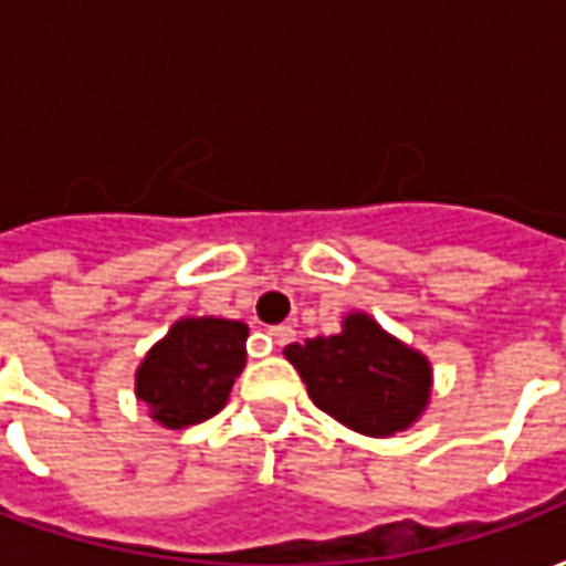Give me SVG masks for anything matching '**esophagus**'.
<instances>
[{
	"label": "esophagus",
	"mask_w": 566,
	"mask_h": 566,
	"mask_svg": "<svg viewBox=\"0 0 566 566\" xmlns=\"http://www.w3.org/2000/svg\"><path fill=\"white\" fill-rule=\"evenodd\" d=\"M294 327H287V324H282V327H272L270 331V343L279 345V348H284L287 343H294Z\"/></svg>",
	"instance_id": "esophagus-1"
}]
</instances>
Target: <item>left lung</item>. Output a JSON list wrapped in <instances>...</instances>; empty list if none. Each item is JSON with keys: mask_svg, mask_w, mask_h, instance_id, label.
Listing matches in <instances>:
<instances>
[{"mask_svg": "<svg viewBox=\"0 0 566 566\" xmlns=\"http://www.w3.org/2000/svg\"><path fill=\"white\" fill-rule=\"evenodd\" d=\"M284 357L306 381L312 403L364 437L403 433L430 406V360L367 312H348L333 336L291 343Z\"/></svg>", "mask_w": 566, "mask_h": 566, "instance_id": "left-lung-1", "label": "left lung"}]
</instances>
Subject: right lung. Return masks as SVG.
<instances>
[{
    "label": "right lung",
    "instance_id": "1",
    "mask_svg": "<svg viewBox=\"0 0 566 566\" xmlns=\"http://www.w3.org/2000/svg\"><path fill=\"white\" fill-rule=\"evenodd\" d=\"M248 324L214 315L178 318L136 369V400L160 427L202 424L218 416L245 369Z\"/></svg>",
    "mask_w": 566,
    "mask_h": 566
}]
</instances>
